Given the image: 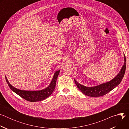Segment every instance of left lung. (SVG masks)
Masks as SVG:
<instances>
[{
  "label": "left lung",
  "mask_w": 129,
  "mask_h": 129,
  "mask_svg": "<svg viewBox=\"0 0 129 129\" xmlns=\"http://www.w3.org/2000/svg\"><path fill=\"white\" fill-rule=\"evenodd\" d=\"M124 63L119 73L112 80L108 82L94 87H87L79 83L75 79V82L79 90L84 94L91 97L103 96L118 86L122 80L126 68V59L124 54Z\"/></svg>",
  "instance_id": "obj_1"
}]
</instances>
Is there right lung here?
Wrapping results in <instances>:
<instances>
[{"label": "right lung", "instance_id": "add662e5", "mask_svg": "<svg viewBox=\"0 0 129 129\" xmlns=\"http://www.w3.org/2000/svg\"><path fill=\"white\" fill-rule=\"evenodd\" d=\"M60 70H59L55 72L51 83H50L49 86L46 88L41 90L30 91L22 90L18 89L10 84L6 76L5 78L7 83L8 84L9 87L15 93H16L18 95H19L20 96L27 101H29L31 102H36L43 101L47 98L52 94L55 88V87H56L57 79L60 73Z\"/></svg>", "mask_w": 129, "mask_h": 129}]
</instances>
